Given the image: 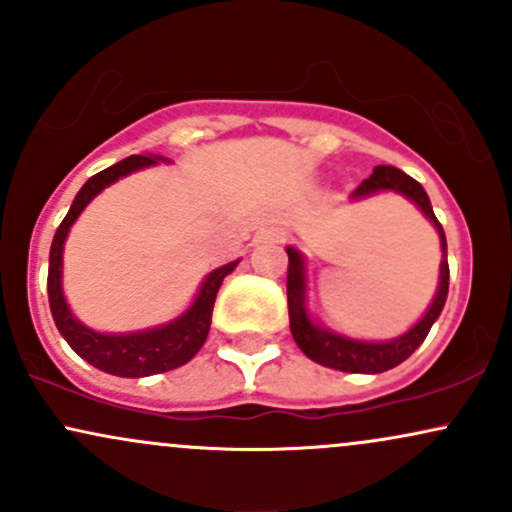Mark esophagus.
<instances>
[{"instance_id": "obj_1", "label": "esophagus", "mask_w": 512, "mask_h": 512, "mask_svg": "<svg viewBox=\"0 0 512 512\" xmlns=\"http://www.w3.org/2000/svg\"><path fill=\"white\" fill-rule=\"evenodd\" d=\"M264 240H272V243H279V240H284V233L267 231V233H264Z\"/></svg>"}]
</instances>
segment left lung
<instances>
[{
	"label": "left lung",
	"mask_w": 512,
	"mask_h": 512,
	"mask_svg": "<svg viewBox=\"0 0 512 512\" xmlns=\"http://www.w3.org/2000/svg\"><path fill=\"white\" fill-rule=\"evenodd\" d=\"M380 192H395L409 199L421 214L431 221L440 238V274H438V289L433 296L431 305L426 313L409 327L407 332L399 337L385 339V342H368V339L346 337L317 322L308 310V264L301 250L293 245L286 248L289 255V279H286V296H289V322L291 334L296 339L298 349L303 351L310 361L320 363L325 368L344 370V373H385V370L399 366L402 361L414 354L424 339L431 332L433 322L443 313V305L448 301V284H450V267H448V243H445V231L440 226L436 214H433L431 199L426 190L414 178L395 166H375L370 178L351 192V199H368Z\"/></svg>",
	"instance_id": "8db88e82"
}]
</instances>
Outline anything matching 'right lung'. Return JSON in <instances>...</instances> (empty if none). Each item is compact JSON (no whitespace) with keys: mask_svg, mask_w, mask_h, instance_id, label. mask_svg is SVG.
Wrapping results in <instances>:
<instances>
[{"mask_svg":"<svg viewBox=\"0 0 512 512\" xmlns=\"http://www.w3.org/2000/svg\"><path fill=\"white\" fill-rule=\"evenodd\" d=\"M156 163H168L166 156L149 154V156H129L125 161L115 163V166L101 170L93 178L84 182L79 192H76L72 207H69L67 216L57 228L55 238H52L50 248V269H48V298L52 320H55L57 330L67 344L79 354L84 361L96 366L98 370L110 375H120V378H146V375L166 373V370L180 368L190 361L192 356L202 349L207 342V334L211 327V313H214L216 293H219L223 279L238 267L240 260H233L221 267L211 269L199 284V291L195 301L187 305L175 320L166 322V325L146 327V330L137 332H98L84 325L69 308L67 296L62 289V257H64V243H67L69 231L81 216L88 204L93 202L105 187L127 175L137 173Z\"/></svg>","mask_w":512,"mask_h":512,"instance_id":"obj_1","label":"right lung"}]
</instances>
